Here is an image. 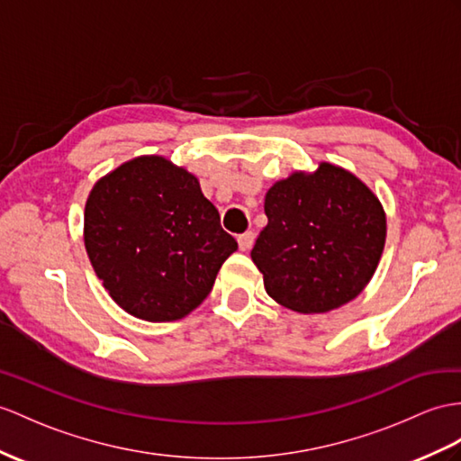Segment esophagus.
<instances>
[{"mask_svg":"<svg viewBox=\"0 0 461 461\" xmlns=\"http://www.w3.org/2000/svg\"><path fill=\"white\" fill-rule=\"evenodd\" d=\"M254 239H256V234H254L252 230H249V232H242V234H239V249H240L242 252H249V250L252 249V244H254Z\"/></svg>","mask_w":461,"mask_h":461,"instance_id":"obj_1","label":"esophagus"}]
</instances>
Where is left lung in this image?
<instances>
[{
  "label": "left lung",
  "mask_w": 461,
  "mask_h": 461,
  "mask_svg": "<svg viewBox=\"0 0 461 461\" xmlns=\"http://www.w3.org/2000/svg\"><path fill=\"white\" fill-rule=\"evenodd\" d=\"M267 224L250 252L267 295L303 312H329L362 294L387 237L385 211L360 177L330 162L267 189Z\"/></svg>",
  "instance_id": "8db88e82"
}]
</instances>
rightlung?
Wrapping results in <instances>:
<instances>
[{
	"label": "right lung",
	"instance_id": "right-lung-1",
	"mask_svg": "<svg viewBox=\"0 0 461 461\" xmlns=\"http://www.w3.org/2000/svg\"><path fill=\"white\" fill-rule=\"evenodd\" d=\"M84 244L111 299L150 322L197 309L239 249L199 179L156 154L97 179L86 201Z\"/></svg>",
	"mask_w": 461,
	"mask_h": 461
}]
</instances>
